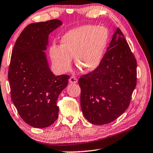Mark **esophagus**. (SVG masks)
Listing matches in <instances>:
<instances>
[{
	"label": "esophagus",
	"mask_w": 153,
	"mask_h": 153,
	"mask_svg": "<svg viewBox=\"0 0 153 153\" xmlns=\"http://www.w3.org/2000/svg\"><path fill=\"white\" fill-rule=\"evenodd\" d=\"M69 82L71 84H76L77 82V77L75 76H72L69 78Z\"/></svg>",
	"instance_id": "34e87169"
}]
</instances>
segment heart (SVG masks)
I'll list each match as a JSON object with an SVG mask.
<instances>
[{"mask_svg": "<svg viewBox=\"0 0 153 153\" xmlns=\"http://www.w3.org/2000/svg\"><path fill=\"white\" fill-rule=\"evenodd\" d=\"M108 32L102 26L83 25L68 31L61 39V46L53 45L50 56L59 71L66 72L75 57L76 66L83 72H91L100 64L108 42Z\"/></svg>", "mask_w": 153, "mask_h": 153, "instance_id": "obj_1", "label": "heart"}]
</instances>
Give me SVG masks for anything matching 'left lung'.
Segmentation results:
<instances>
[{
	"mask_svg": "<svg viewBox=\"0 0 153 153\" xmlns=\"http://www.w3.org/2000/svg\"><path fill=\"white\" fill-rule=\"evenodd\" d=\"M78 84L82 111L91 123H109L128 109L137 85V60L119 28L99 66Z\"/></svg>",
	"mask_w": 153,
	"mask_h": 153,
	"instance_id": "8db88e82",
	"label": "left lung"
}]
</instances>
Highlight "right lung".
I'll return each mask as SVG.
<instances>
[{
  "mask_svg": "<svg viewBox=\"0 0 153 153\" xmlns=\"http://www.w3.org/2000/svg\"><path fill=\"white\" fill-rule=\"evenodd\" d=\"M62 24L58 19L29 24L12 52L8 71L12 100L22 119L34 128H46L57 119V99L70 78L53 74L44 52L49 34Z\"/></svg>",
  "mask_w": 153,
  "mask_h": 153,
  "instance_id": "add662e5",
  "label": "right lung"
}]
</instances>
